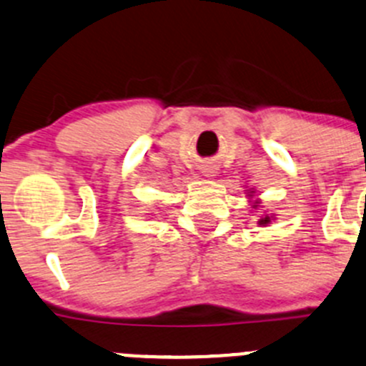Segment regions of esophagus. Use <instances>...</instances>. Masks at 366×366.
I'll return each instance as SVG.
<instances>
[{"label":"esophagus","instance_id":"obj_1","mask_svg":"<svg viewBox=\"0 0 366 366\" xmlns=\"http://www.w3.org/2000/svg\"><path fill=\"white\" fill-rule=\"evenodd\" d=\"M202 173H204L205 177H209V179H214L218 172H216L214 166H204V168H202Z\"/></svg>","mask_w":366,"mask_h":366}]
</instances>
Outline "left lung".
<instances>
[{"label":"left lung","mask_w":366,"mask_h":366,"mask_svg":"<svg viewBox=\"0 0 366 366\" xmlns=\"http://www.w3.org/2000/svg\"><path fill=\"white\" fill-rule=\"evenodd\" d=\"M247 197H248V200H250L252 207L257 209L259 204H261V200H259V198H257V200H252V198H255V191H254V189H248ZM273 219H275V214H264L261 219H259L257 223H259V225H261V227H266V225H269V223H272Z\"/></svg>","instance_id":"8db88e82"}]
</instances>
